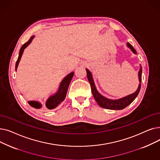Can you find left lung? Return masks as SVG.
Masks as SVG:
<instances>
[{"label":"left lung","mask_w":160,"mask_h":160,"mask_svg":"<svg viewBox=\"0 0 160 160\" xmlns=\"http://www.w3.org/2000/svg\"><path fill=\"white\" fill-rule=\"evenodd\" d=\"M127 45L132 50V52L133 54H137L136 49L132 47V45H130L129 43H127ZM86 70L87 72V77L91 85L92 93H93V95L96 100V102L100 107L108 109V110H122V109H124V108L130 104L133 100H135V98L137 97V96L139 93V91L141 89V74H142V67L141 65H140V69L138 72L139 83L138 89L132 94L128 95L124 97H122L119 99H117V100L109 99L102 96V95H100L95 87V82L93 78V76H92L91 72L88 69H86Z\"/></svg>","instance_id":"8db88e82"}]
</instances>
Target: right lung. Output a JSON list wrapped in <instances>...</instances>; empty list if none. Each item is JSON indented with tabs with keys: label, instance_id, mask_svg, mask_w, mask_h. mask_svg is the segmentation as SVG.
<instances>
[{
	"label": "right lung",
	"instance_id": "add662e5",
	"mask_svg": "<svg viewBox=\"0 0 160 160\" xmlns=\"http://www.w3.org/2000/svg\"><path fill=\"white\" fill-rule=\"evenodd\" d=\"M33 38H34V36H32L30 38V39L28 41V42H27L26 43H24L21 47V48L20 49V51H19L18 59V60H17L16 64H15V71H17V69H18V65L21 60L22 55L23 54L24 50L31 43V42L32 41V39ZM73 75H74V72H72L69 73V74H67L61 82L60 86H59V88H58L56 93L50 96L47 99L45 106H46L47 108L48 109V110H52V109L56 108L58 105H60L63 101L64 99L65 98L66 95H67V90H68L70 82L72 78ZM28 103L32 107L36 108V109H39L42 107V104L40 102L34 101V100L28 101Z\"/></svg>",
	"mask_w": 160,
	"mask_h": 160
}]
</instances>
